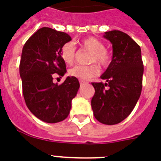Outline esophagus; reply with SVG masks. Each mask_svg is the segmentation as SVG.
<instances>
[{"mask_svg":"<svg viewBox=\"0 0 161 161\" xmlns=\"http://www.w3.org/2000/svg\"><path fill=\"white\" fill-rule=\"evenodd\" d=\"M79 83H80V84L82 85V84H83V83H85L86 82H85V81H83V80H79Z\"/></svg>","mask_w":161,"mask_h":161,"instance_id":"esophagus-1","label":"esophagus"}]
</instances>
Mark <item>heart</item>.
<instances>
[{"mask_svg": "<svg viewBox=\"0 0 161 161\" xmlns=\"http://www.w3.org/2000/svg\"><path fill=\"white\" fill-rule=\"evenodd\" d=\"M81 47L91 52L89 62H97L102 67H107L110 63V55L105 49L104 44L98 39L89 36L83 39L80 42ZM75 47L71 42H67L62 47L60 50V57L62 60L67 64L71 65L75 59ZM99 73V68L96 64L88 66H75L69 70V74L72 77L87 80L95 77Z\"/></svg>", "mask_w": 161, "mask_h": 161, "instance_id": "1", "label": "heart"}]
</instances>
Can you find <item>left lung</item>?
<instances>
[{
  "label": "left lung",
  "instance_id": "8db88e82",
  "mask_svg": "<svg viewBox=\"0 0 161 161\" xmlns=\"http://www.w3.org/2000/svg\"><path fill=\"white\" fill-rule=\"evenodd\" d=\"M112 43V61L100 78L106 83H92L91 100L94 117L104 125L119 124L130 114L140 98L144 73L140 47L123 31L104 32Z\"/></svg>",
  "mask_w": 161,
  "mask_h": 161
}]
</instances>
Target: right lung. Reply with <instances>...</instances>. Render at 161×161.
<instances>
[{
	"label": "right lung",
	"instance_id": "add662e5",
	"mask_svg": "<svg viewBox=\"0 0 161 161\" xmlns=\"http://www.w3.org/2000/svg\"><path fill=\"white\" fill-rule=\"evenodd\" d=\"M71 40L65 32L42 27L22 48L19 71L24 99L29 110L43 122L54 124L65 119L80 86L75 77H68L60 85L53 82V76L61 78L67 72L60 50Z\"/></svg>",
	"mask_w": 161,
	"mask_h": 161
}]
</instances>
